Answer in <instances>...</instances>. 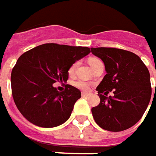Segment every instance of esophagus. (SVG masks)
<instances>
[{"instance_id": "obj_1", "label": "esophagus", "mask_w": 156, "mask_h": 156, "mask_svg": "<svg viewBox=\"0 0 156 156\" xmlns=\"http://www.w3.org/2000/svg\"><path fill=\"white\" fill-rule=\"evenodd\" d=\"M89 95H90V94L88 93H85V92H82V93H81V96H82V97H87V96H89Z\"/></svg>"}]
</instances>
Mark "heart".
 <instances>
[{"label": "heart", "instance_id": "b5f03b06", "mask_svg": "<svg viewBox=\"0 0 156 156\" xmlns=\"http://www.w3.org/2000/svg\"><path fill=\"white\" fill-rule=\"evenodd\" d=\"M101 62H102L100 59L95 58V57H91V58L88 59V63H89V65L91 66L92 69L95 68ZM78 65H79V62H74L70 66V68L69 69V75L70 76H73V75H75V70L77 69ZM74 86L75 87H77V88H79V89H81V90L87 91L89 89V87H90V83L87 82V81L79 80V81H76L75 82H74Z\"/></svg>", "mask_w": 156, "mask_h": 156}]
</instances>
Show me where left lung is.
I'll list each match as a JSON object with an SVG mask.
<instances>
[{
    "instance_id": "obj_1",
    "label": "left lung",
    "mask_w": 156,
    "mask_h": 156,
    "mask_svg": "<svg viewBox=\"0 0 156 156\" xmlns=\"http://www.w3.org/2000/svg\"><path fill=\"white\" fill-rule=\"evenodd\" d=\"M91 52L104 62L107 72L96 87L99 105L91 109L95 122L112 132L131 128L140 121L150 101L148 69L132 52L115 48H91ZM111 91L114 95L108 98Z\"/></svg>"
}]
</instances>
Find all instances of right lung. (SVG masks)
<instances>
[{"instance_id":"obj_1","label":"right lung","mask_w":156,"mask_h":156,"mask_svg":"<svg viewBox=\"0 0 156 156\" xmlns=\"http://www.w3.org/2000/svg\"><path fill=\"white\" fill-rule=\"evenodd\" d=\"M90 48L46 43L22 54L11 73L12 94L17 108L28 122L54 128L69 119L81 91L66 84L59 92L55 82H66L69 69L87 55Z\"/></svg>"}]
</instances>
